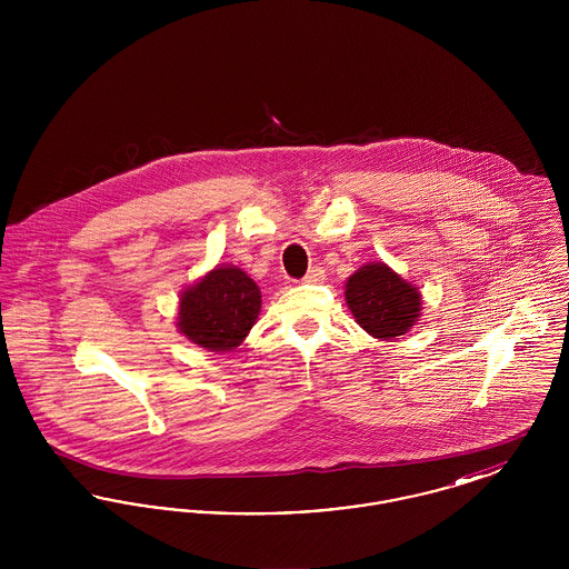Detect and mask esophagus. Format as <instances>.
Instances as JSON below:
<instances>
[{
	"mask_svg": "<svg viewBox=\"0 0 569 569\" xmlns=\"http://www.w3.org/2000/svg\"><path fill=\"white\" fill-rule=\"evenodd\" d=\"M325 279V269H322V267H313V269H309V272L305 274L302 281H305V283H322Z\"/></svg>",
	"mask_w": 569,
	"mask_h": 569,
	"instance_id": "1",
	"label": "esophagus"
}]
</instances>
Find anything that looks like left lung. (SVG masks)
Returning a JSON list of instances; mask_svg holds the SVG:
<instances>
[{
  "instance_id": "left-lung-1",
  "label": "left lung",
  "mask_w": 569,
  "mask_h": 569,
  "mask_svg": "<svg viewBox=\"0 0 569 569\" xmlns=\"http://www.w3.org/2000/svg\"><path fill=\"white\" fill-rule=\"evenodd\" d=\"M346 302L362 330L381 341L409 332L420 318V290L383 262L362 264L346 281Z\"/></svg>"
}]
</instances>
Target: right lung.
Returning a JSON list of instances; mask_svg holds the SVG:
<instances>
[{
  "instance_id": "right-lung-1",
  "label": "right lung",
  "mask_w": 569,
  "mask_h": 569,
  "mask_svg": "<svg viewBox=\"0 0 569 569\" xmlns=\"http://www.w3.org/2000/svg\"><path fill=\"white\" fill-rule=\"evenodd\" d=\"M262 295L239 267L217 264L179 298L177 328L209 352H232L258 322Z\"/></svg>"
}]
</instances>
